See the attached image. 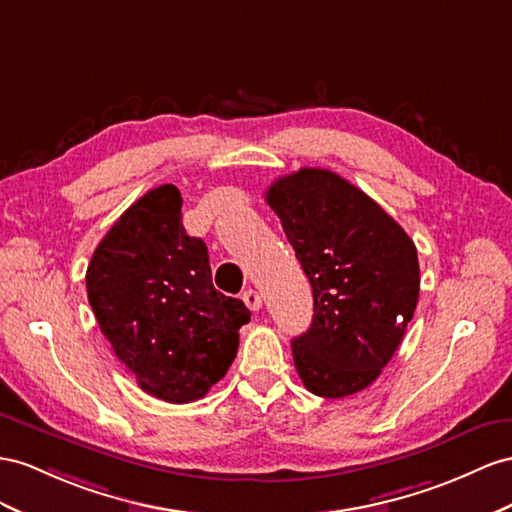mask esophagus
Listing matches in <instances>:
<instances>
[{
  "mask_svg": "<svg viewBox=\"0 0 512 512\" xmlns=\"http://www.w3.org/2000/svg\"><path fill=\"white\" fill-rule=\"evenodd\" d=\"M242 300H244L246 307L251 309V311H259V309H261V296H259V292H255V290H246V292L242 294Z\"/></svg>",
  "mask_w": 512,
  "mask_h": 512,
  "instance_id": "1",
  "label": "esophagus"
}]
</instances>
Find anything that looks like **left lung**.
<instances>
[{"mask_svg": "<svg viewBox=\"0 0 512 512\" xmlns=\"http://www.w3.org/2000/svg\"><path fill=\"white\" fill-rule=\"evenodd\" d=\"M266 201L313 290L309 331L292 342L296 372L316 396H352L381 376L413 318L417 248L381 205L333 170L279 177Z\"/></svg>", "mask_w": 512, "mask_h": 512, "instance_id": "1", "label": "left lung"}]
</instances>
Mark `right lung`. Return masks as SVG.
Wrapping results in <instances>:
<instances>
[{
  "label": "right lung",
  "mask_w": 512,
  "mask_h": 512,
  "mask_svg": "<svg viewBox=\"0 0 512 512\" xmlns=\"http://www.w3.org/2000/svg\"><path fill=\"white\" fill-rule=\"evenodd\" d=\"M88 303L114 355L149 396L183 404L227 374L251 311L212 283L207 246L181 222L173 183L114 222L86 270Z\"/></svg>",
  "instance_id": "obj_1"
}]
</instances>
